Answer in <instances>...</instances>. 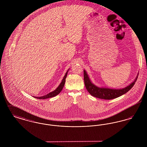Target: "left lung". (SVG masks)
Listing matches in <instances>:
<instances>
[{
  "label": "left lung",
  "mask_w": 147,
  "mask_h": 147,
  "mask_svg": "<svg viewBox=\"0 0 147 147\" xmlns=\"http://www.w3.org/2000/svg\"><path fill=\"white\" fill-rule=\"evenodd\" d=\"M138 75H137L133 82L126 88L119 89H114L106 88H100L91 83L88 75L85 70H84V80L85 86L88 91L92 96L95 98L105 100H111L118 98L121 95L126 94L129 91L135 84Z\"/></svg>",
  "instance_id": "1"
}]
</instances>
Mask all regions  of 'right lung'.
Listing matches in <instances>:
<instances>
[{
    "mask_svg": "<svg viewBox=\"0 0 147 147\" xmlns=\"http://www.w3.org/2000/svg\"><path fill=\"white\" fill-rule=\"evenodd\" d=\"M68 70H69V69L66 72L65 76L63 77V79L62 80V82L61 83V84H59V85L57 87V88L56 89V90H55L54 91L49 92L48 94H47V95H46L45 96H40V97H36L35 96V98H38V99H46V98H52V97L56 96V95L59 94L61 92V91L62 90L63 87L64 86V84H65V78H67V74H68Z\"/></svg>",
    "mask_w": 147,
    "mask_h": 147,
    "instance_id": "right-lung-1",
    "label": "right lung"
}]
</instances>
